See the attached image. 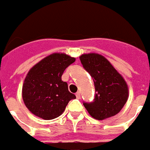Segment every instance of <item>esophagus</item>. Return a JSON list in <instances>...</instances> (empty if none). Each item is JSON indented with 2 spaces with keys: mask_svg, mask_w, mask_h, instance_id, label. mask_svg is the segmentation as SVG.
Masks as SVG:
<instances>
[{
  "mask_svg": "<svg viewBox=\"0 0 150 150\" xmlns=\"http://www.w3.org/2000/svg\"><path fill=\"white\" fill-rule=\"evenodd\" d=\"M75 96H76V98H77V99H80V98H81V93L78 91V92L75 93Z\"/></svg>",
  "mask_w": 150,
  "mask_h": 150,
  "instance_id": "34e87169",
  "label": "esophagus"
}]
</instances>
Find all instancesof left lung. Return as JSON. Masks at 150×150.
<instances>
[{
	"label": "left lung",
	"instance_id": "8db88e82",
	"mask_svg": "<svg viewBox=\"0 0 150 150\" xmlns=\"http://www.w3.org/2000/svg\"><path fill=\"white\" fill-rule=\"evenodd\" d=\"M80 60L94 83L93 100L83 102L89 114L98 120L117 114L128 100V87L124 78L99 54H84Z\"/></svg>",
	"mask_w": 150,
	"mask_h": 150
}]
</instances>
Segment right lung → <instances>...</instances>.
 I'll return each mask as SVG.
<instances>
[{
	"label": "right lung",
	"instance_id": "right-lung-1",
	"mask_svg": "<svg viewBox=\"0 0 150 150\" xmlns=\"http://www.w3.org/2000/svg\"><path fill=\"white\" fill-rule=\"evenodd\" d=\"M75 61L68 55L55 53L31 69L23 84L22 97L32 113L46 120L56 118L76 98L69 91L68 83L62 81L66 68Z\"/></svg>",
	"mask_w": 150,
	"mask_h": 150
}]
</instances>
